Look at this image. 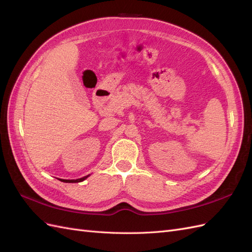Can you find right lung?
<instances>
[{"label":"right lung","instance_id":"1","mask_svg":"<svg viewBox=\"0 0 252 252\" xmlns=\"http://www.w3.org/2000/svg\"><path fill=\"white\" fill-rule=\"evenodd\" d=\"M89 177V174L86 175V177L81 178V179H77V180H63V179H60L61 182H64V183H79V182H83L84 180H86Z\"/></svg>","mask_w":252,"mask_h":252}]
</instances>
